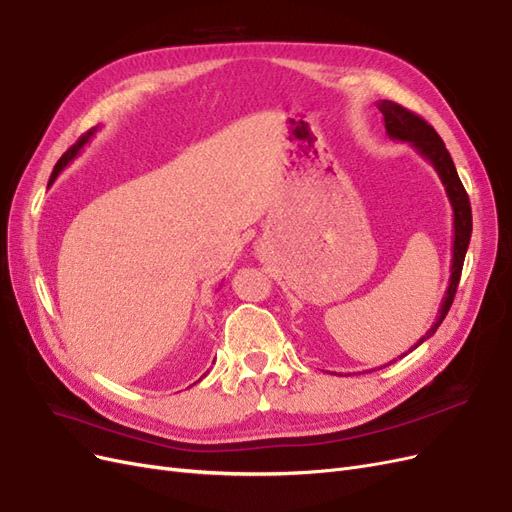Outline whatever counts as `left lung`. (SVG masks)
I'll return each instance as SVG.
<instances>
[{
	"mask_svg": "<svg viewBox=\"0 0 512 512\" xmlns=\"http://www.w3.org/2000/svg\"><path fill=\"white\" fill-rule=\"evenodd\" d=\"M376 106L384 117V128H386L389 138L412 145V149H416L418 156H423L433 168H436V173L446 190L448 203H451V207H453V260H451V277H448V288L442 297L436 322H433L431 329L408 350V352H412L414 348L421 346L425 339H429L433 333L438 331L442 320L448 314V309H451V305H453L461 269H463V260H466V252H468L470 237H472V207H470V198L466 194V188H463V183L457 175V168L453 164L451 153H448L438 132L433 130L423 117L414 115L412 111H408V108L399 106L391 100H380ZM406 354H401V356H406Z\"/></svg>",
	"mask_w": 512,
	"mask_h": 512,
	"instance_id": "left-lung-1",
	"label": "left lung"
}]
</instances>
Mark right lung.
I'll list each match as a JSON object with an SVG mask.
<instances>
[{
    "label": "right lung",
    "instance_id": "right-lung-1",
    "mask_svg": "<svg viewBox=\"0 0 512 512\" xmlns=\"http://www.w3.org/2000/svg\"><path fill=\"white\" fill-rule=\"evenodd\" d=\"M96 132H98V126L96 128H91L89 132H85L81 138H79V141H76V145H72L66 153H64V156H61L59 158V162L55 164V168H53V173H51V179H49V185L59 177V173H61V170H64L76 156H79V153H81V149L91 141V138H94L96 136ZM196 384V382H194Z\"/></svg>",
    "mask_w": 512,
    "mask_h": 512
}]
</instances>
